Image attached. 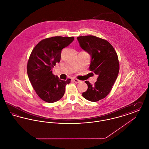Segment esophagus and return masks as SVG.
Returning <instances> with one entry per match:
<instances>
[{
	"label": "esophagus",
	"mask_w": 149,
	"mask_h": 149,
	"mask_svg": "<svg viewBox=\"0 0 149 149\" xmlns=\"http://www.w3.org/2000/svg\"><path fill=\"white\" fill-rule=\"evenodd\" d=\"M72 80H73V81H74L75 83H79L80 82V80H79V79H77V78H73Z\"/></svg>",
	"instance_id": "34e87169"
}]
</instances>
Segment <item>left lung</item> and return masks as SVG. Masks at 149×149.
Returning a JSON list of instances; mask_svg holds the SVG:
<instances>
[{
	"mask_svg": "<svg viewBox=\"0 0 149 149\" xmlns=\"http://www.w3.org/2000/svg\"><path fill=\"white\" fill-rule=\"evenodd\" d=\"M77 39L81 48L91 56L90 70L98 76L94 85L85 81L88 89L82 95L85 99L95 102L109 93L117 78L120 70L118 56L106 40L94 36H79Z\"/></svg>",
	"mask_w": 149,
	"mask_h": 149,
	"instance_id": "left-lung-1",
	"label": "left lung"
}]
</instances>
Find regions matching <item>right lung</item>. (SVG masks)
I'll return each mask as SVG.
<instances>
[{"label": "right lung", "instance_id": "1", "mask_svg": "<svg viewBox=\"0 0 149 149\" xmlns=\"http://www.w3.org/2000/svg\"><path fill=\"white\" fill-rule=\"evenodd\" d=\"M74 40V37L55 36L41 40L29 57L27 71L36 93L43 100L54 103L64 96L66 84L71 79H60L52 74V68L61 59L62 49Z\"/></svg>", "mask_w": 149, "mask_h": 149}]
</instances>
